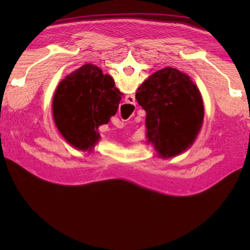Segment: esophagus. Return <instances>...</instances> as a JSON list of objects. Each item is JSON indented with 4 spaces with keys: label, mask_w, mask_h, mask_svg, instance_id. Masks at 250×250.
Returning <instances> with one entry per match:
<instances>
[{
    "label": "esophagus",
    "mask_w": 250,
    "mask_h": 250,
    "mask_svg": "<svg viewBox=\"0 0 250 250\" xmlns=\"http://www.w3.org/2000/svg\"><path fill=\"white\" fill-rule=\"evenodd\" d=\"M132 99L133 101H134V96H132V95H129V96H126V99ZM131 104V103H130Z\"/></svg>",
    "instance_id": "34e87169"
}]
</instances>
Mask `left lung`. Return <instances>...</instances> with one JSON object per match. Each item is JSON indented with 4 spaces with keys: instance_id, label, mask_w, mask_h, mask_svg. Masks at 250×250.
I'll use <instances>...</instances> for the list:
<instances>
[{
    "instance_id": "left-lung-1",
    "label": "left lung",
    "mask_w": 250,
    "mask_h": 250,
    "mask_svg": "<svg viewBox=\"0 0 250 250\" xmlns=\"http://www.w3.org/2000/svg\"><path fill=\"white\" fill-rule=\"evenodd\" d=\"M135 99L146 110L147 143L162 159L173 158L191 146L202 129L204 105L192 79L166 67L138 88Z\"/></svg>"
}]
</instances>
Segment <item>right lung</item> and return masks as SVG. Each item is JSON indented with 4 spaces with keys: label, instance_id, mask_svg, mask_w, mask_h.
I'll list each match as a JSON object with an SVG mask.
<instances>
[{
    "label": "right lung",
    "instance_id": "1",
    "mask_svg": "<svg viewBox=\"0 0 250 250\" xmlns=\"http://www.w3.org/2000/svg\"><path fill=\"white\" fill-rule=\"evenodd\" d=\"M124 94L111 76L86 64L58 83L53 98V118L67 143L91 152L100 140L98 128L115 116Z\"/></svg>",
    "mask_w": 250,
    "mask_h": 250
}]
</instances>
